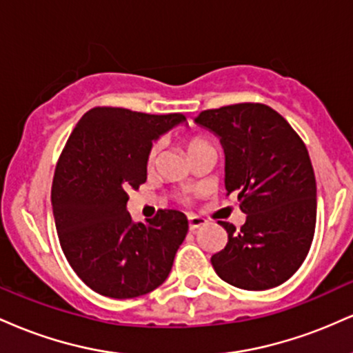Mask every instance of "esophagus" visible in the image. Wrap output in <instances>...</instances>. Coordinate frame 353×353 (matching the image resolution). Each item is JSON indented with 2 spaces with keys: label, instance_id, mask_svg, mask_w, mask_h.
<instances>
[{
  "label": "esophagus",
  "instance_id": "34e87169",
  "mask_svg": "<svg viewBox=\"0 0 353 353\" xmlns=\"http://www.w3.org/2000/svg\"><path fill=\"white\" fill-rule=\"evenodd\" d=\"M208 224V221H205L204 217H199V216H189V229L192 230H197L199 228H202V225Z\"/></svg>",
  "mask_w": 353,
  "mask_h": 353
}]
</instances>
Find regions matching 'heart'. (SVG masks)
Here are the masks:
<instances>
[{
  "instance_id": "obj_1",
  "label": "heart",
  "mask_w": 353,
  "mask_h": 353,
  "mask_svg": "<svg viewBox=\"0 0 353 353\" xmlns=\"http://www.w3.org/2000/svg\"><path fill=\"white\" fill-rule=\"evenodd\" d=\"M204 144H208V143H205L204 139H201V137H192V139H189V143H188L189 152H194L197 148H201V145H204ZM157 151H159V143L154 144L152 148H151V151H149V163H152L154 157H156Z\"/></svg>"
}]
</instances>
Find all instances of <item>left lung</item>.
<instances>
[{
  "label": "left lung",
  "mask_w": 353,
  "mask_h": 353,
  "mask_svg": "<svg viewBox=\"0 0 353 353\" xmlns=\"http://www.w3.org/2000/svg\"><path fill=\"white\" fill-rule=\"evenodd\" d=\"M221 137L225 190H237L244 225L210 257L222 281L267 290L289 281L309 254L317 219V185L305 144L292 125L261 103L208 109L194 117Z\"/></svg>",
  "instance_id": "8db88e82"
}]
</instances>
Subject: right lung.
<instances>
[{
    "mask_svg": "<svg viewBox=\"0 0 353 353\" xmlns=\"http://www.w3.org/2000/svg\"><path fill=\"white\" fill-rule=\"evenodd\" d=\"M185 117L124 108H92L61 152L51 202L61 249L78 277L111 299L149 294L168 279L188 234V217L161 209L134 222L129 189L148 179L152 141Z\"/></svg>",
    "mask_w": 353,
    "mask_h": 353,
    "instance_id": "1",
    "label": "right lung"
}]
</instances>
